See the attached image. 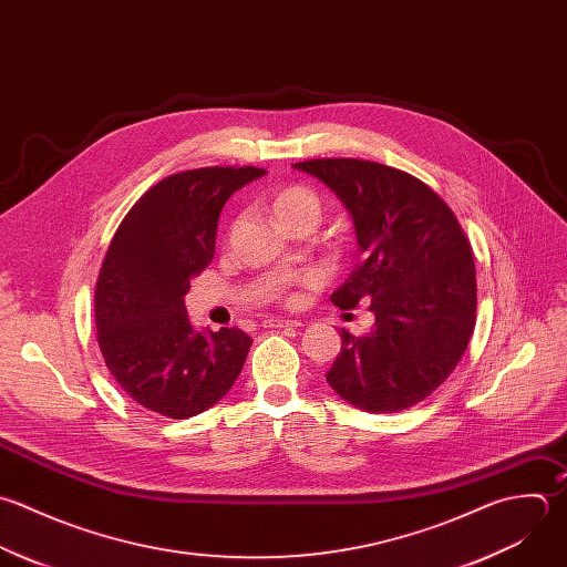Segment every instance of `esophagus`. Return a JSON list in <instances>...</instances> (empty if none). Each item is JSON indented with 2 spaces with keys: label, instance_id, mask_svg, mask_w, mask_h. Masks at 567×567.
I'll return each mask as SVG.
<instances>
[{
  "label": "esophagus",
  "instance_id": "esophagus-1",
  "mask_svg": "<svg viewBox=\"0 0 567 567\" xmlns=\"http://www.w3.org/2000/svg\"><path fill=\"white\" fill-rule=\"evenodd\" d=\"M302 322L300 320H291V318H269L265 320V327H271V329H285V327H300Z\"/></svg>",
  "mask_w": 567,
  "mask_h": 567
}]
</instances>
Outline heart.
Here are the masks:
<instances>
[{"label":"heart","mask_w":567,"mask_h":567,"mask_svg":"<svg viewBox=\"0 0 567 567\" xmlns=\"http://www.w3.org/2000/svg\"><path fill=\"white\" fill-rule=\"evenodd\" d=\"M271 212L285 229L300 223L318 227L324 214V203L316 189L307 185H289L274 194Z\"/></svg>","instance_id":"obj_1"}]
</instances>
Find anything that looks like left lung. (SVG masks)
Here are the masks:
<instances>
[{
    "mask_svg": "<svg viewBox=\"0 0 567 567\" xmlns=\"http://www.w3.org/2000/svg\"><path fill=\"white\" fill-rule=\"evenodd\" d=\"M336 192L362 254L331 293L340 309L369 305L364 336L342 329L327 373L331 389L367 413H398L426 400L460 364L477 313L471 243L453 209L420 178L360 158L293 165Z\"/></svg>",
    "mask_w": 567,
    "mask_h": 567,
    "instance_id": "8db88e82",
    "label": "left lung"
}]
</instances>
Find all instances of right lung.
<instances>
[{"label":"right lung","instance_id":"obj_1","mask_svg":"<svg viewBox=\"0 0 567 567\" xmlns=\"http://www.w3.org/2000/svg\"><path fill=\"white\" fill-rule=\"evenodd\" d=\"M262 174L251 165L172 174L134 203L110 240L94 289L96 340L112 378L147 411L194 417L243 371L251 338L236 327L194 331L183 298L214 258L223 205Z\"/></svg>","mask_w":567,"mask_h":567}]
</instances>
